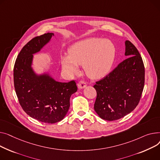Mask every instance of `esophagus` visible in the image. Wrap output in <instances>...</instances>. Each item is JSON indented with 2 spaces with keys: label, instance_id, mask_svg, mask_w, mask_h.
Masks as SVG:
<instances>
[{
  "label": "esophagus",
  "instance_id": "obj_1",
  "mask_svg": "<svg viewBox=\"0 0 160 160\" xmlns=\"http://www.w3.org/2000/svg\"><path fill=\"white\" fill-rule=\"evenodd\" d=\"M78 88H80V89H82V88H85L87 87V83L86 82L84 81H80L79 82H78Z\"/></svg>",
  "mask_w": 160,
  "mask_h": 160
}]
</instances>
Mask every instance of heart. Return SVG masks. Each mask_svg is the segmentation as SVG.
<instances>
[{
	"label": "heart",
	"mask_w": 160,
	"mask_h": 160,
	"mask_svg": "<svg viewBox=\"0 0 160 160\" xmlns=\"http://www.w3.org/2000/svg\"><path fill=\"white\" fill-rule=\"evenodd\" d=\"M69 55L61 57L63 70L68 75L79 72V65H84L87 76L98 79L107 74L114 63L116 48L114 43L102 38H90L73 44Z\"/></svg>",
	"instance_id": "obj_1"
}]
</instances>
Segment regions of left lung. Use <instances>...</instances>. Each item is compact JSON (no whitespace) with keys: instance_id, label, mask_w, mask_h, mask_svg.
<instances>
[{"instance_id":"left-lung-1","label":"left lung","mask_w":160,"mask_h":160,"mask_svg":"<svg viewBox=\"0 0 160 160\" xmlns=\"http://www.w3.org/2000/svg\"><path fill=\"white\" fill-rule=\"evenodd\" d=\"M125 55L106 77L93 86L97 92L94 110L105 120L114 121L133 111L142 97L145 84V67L136 47L125 42Z\"/></svg>"}]
</instances>
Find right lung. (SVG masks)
Returning <instances> with one entry per match:
<instances>
[{
	"mask_svg": "<svg viewBox=\"0 0 160 160\" xmlns=\"http://www.w3.org/2000/svg\"><path fill=\"white\" fill-rule=\"evenodd\" d=\"M53 35L47 33L30 40L18 53L13 68L14 87L22 108L30 117L46 123L64 118L70 96L78 90L73 80L60 82L48 75L37 76L32 70V54L40 51Z\"/></svg>",
	"mask_w": 160,
	"mask_h": 160,
	"instance_id": "obj_1",
	"label": "right lung"
}]
</instances>
